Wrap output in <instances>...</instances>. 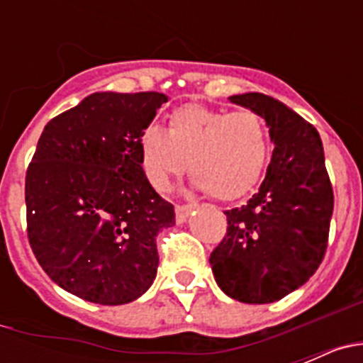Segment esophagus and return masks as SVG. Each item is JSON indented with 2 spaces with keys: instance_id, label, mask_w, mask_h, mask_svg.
I'll return each mask as SVG.
<instances>
[{
  "instance_id": "34e87169",
  "label": "esophagus",
  "mask_w": 363,
  "mask_h": 363,
  "mask_svg": "<svg viewBox=\"0 0 363 363\" xmlns=\"http://www.w3.org/2000/svg\"><path fill=\"white\" fill-rule=\"evenodd\" d=\"M196 209V203H184V205H176V221L178 223H184L189 218V214Z\"/></svg>"
}]
</instances>
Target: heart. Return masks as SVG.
Instances as JSON below:
<instances>
[{
    "label": "heart",
    "mask_w": 363,
    "mask_h": 363,
    "mask_svg": "<svg viewBox=\"0 0 363 363\" xmlns=\"http://www.w3.org/2000/svg\"><path fill=\"white\" fill-rule=\"evenodd\" d=\"M140 152L156 191H169L189 165L194 187L220 201H234L249 194L264 176L271 136L255 111L187 104L169 116L167 133L160 127L143 130Z\"/></svg>",
    "instance_id": "1"
}]
</instances>
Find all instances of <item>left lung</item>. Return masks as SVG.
<instances>
[{
	"label": "left lung",
	"mask_w": 363,
	"mask_h": 363,
	"mask_svg": "<svg viewBox=\"0 0 363 363\" xmlns=\"http://www.w3.org/2000/svg\"><path fill=\"white\" fill-rule=\"evenodd\" d=\"M229 99L264 118L274 150L259 191L242 207L225 211L227 234L209 262L227 296L271 303L301 287L322 264L333 185L322 140L309 121L259 92Z\"/></svg>",
	"instance_id": "8db88e82"
}]
</instances>
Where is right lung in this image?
<instances>
[{"label":"right lung","instance_id":"obj_1","mask_svg":"<svg viewBox=\"0 0 363 363\" xmlns=\"http://www.w3.org/2000/svg\"><path fill=\"white\" fill-rule=\"evenodd\" d=\"M160 92H94L45 125L25 178L32 252L62 289L101 306L142 296L156 278V236L174 205L149 184L140 138Z\"/></svg>","mask_w":363,"mask_h":363}]
</instances>
